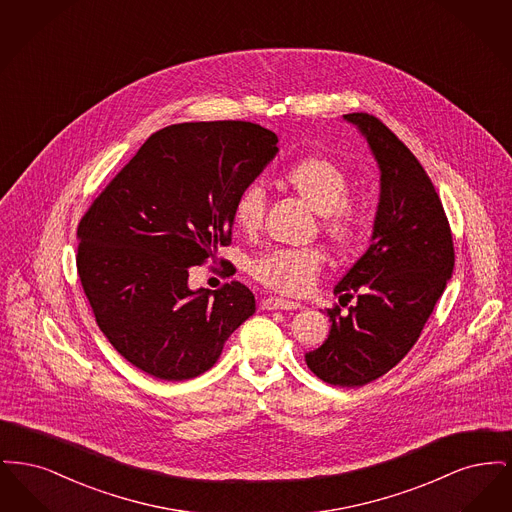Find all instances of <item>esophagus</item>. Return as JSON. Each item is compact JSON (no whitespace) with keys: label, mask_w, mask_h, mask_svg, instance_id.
<instances>
[{"label":"esophagus","mask_w":512,"mask_h":512,"mask_svg":"<svg viewBox=\"0 0 512 512\" xmlns=\"http://www.w3.org/2000/svg\"><path fill=\"white\" fill-rule=\"evenodd\" d=\"M263 307L267 311H295V309H301V303L290 301V299H282V297H267L263 301Z\"/></svg>","instance_id":"1"}]
</instances>
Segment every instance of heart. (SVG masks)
<instances>
[{
    "mask_svg": "<svg viewBox=\"0 0 512 512\" xmlns=\"http://www.w3.org/2000/svg\"><path fill=\"white\" fill-rule=\"evenodd\" d=\"M280 182L303 199L320 219L324 236L338 249H353L361 244L368 230L365 205L349 199V176L340 163L330 157L309 155L288 165ZM267 195L259 182L244 186L232 205L234 226L244 234H255L265 217ZM324 267L322 251L272 249L253 261V276L274 292L305 295L317 284Z\"/></svg>",
    "mask_w": 512,
    "mask_h": 512,
    "instance_id": "obj_1",
    "label": "heart"
}]
</instances>
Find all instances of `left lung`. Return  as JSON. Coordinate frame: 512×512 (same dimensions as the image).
Returning a JSON list of instances; mask_svg holds the SVG:
<instances>
[{
  "instance_id": "left-lung-1",
  "label": "left lung",
  "mask_w": 512,
  "mask_h": 512,
  "mask_svg": "<svg viewBox=\"0 0 512 512\" xmlns=\"http://www.w3.org/2000/svg\"><path fill=\"white\" fill-rule=\"evenodd\" d=\"M365 136L380 167V203L365 255L334 293L341 315L326 309L330 334L305 355L320 380L359 388L384 376L420 338L455 267L449 220L430 176L390 128L368 113L343 115Z\"/></svg>"
}]
</instances>
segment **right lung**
I'll return each instance as SVG.
<instances>
[{"instance_id": "add662e5", "label": "right lung", "mask_w": 512, "mask_h": 512, "mask_svg": "<svg viewBox=\"0 0 512 512\" xmlns=\"http://www.w3.org/2000/svg\"><path fill=\"white\" fill-rule=\"evenodd\" d=\"M245 121L182 122L157 130L78 224L76 268L99 330L159 380H190L217 363L224 341L255 313L232 280L190 290V267L232 242V205L278 151Z\"/></svg>"}]
</instances>
